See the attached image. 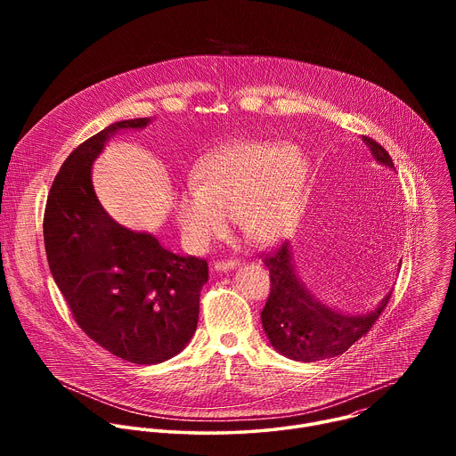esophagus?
<instances>
[{"label":"esophagus","instance_id":"34e87169","mask_svg":"<svg viewBox=\"0 0 456 456\" xmlns=\"http://www.w3.org/2000/svg\"><path fill=\"white\" fill-rule=\"evenodd\" d=\"M238 265V259L234 257H227V259H216L215 262V269L216 271H231Z\"/></svg>","mask_w":456,"mask_h":456}]
</instances>
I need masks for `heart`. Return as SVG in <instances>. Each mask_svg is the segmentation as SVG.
I'll return each instance as SVG.
<instances>
[{
  "instance_id": "heart-1",
  "label": "heart",
  "mask_w": 456,
  "mask_h": 456,
  "mask_svg": "<svg viewBox=\"0 0 456 456\" xmlns=\"http://www.w3.org/2000/svg\"><path fill=\"white\" fill-rule=\"evenodd\" d=\"M306 160L283 144L241 142L225 148L192 173L176 199V220L194 248H206L236 218L256 245L280 240L294 225L301 204Z\"/></svg>"
}]
</instances>
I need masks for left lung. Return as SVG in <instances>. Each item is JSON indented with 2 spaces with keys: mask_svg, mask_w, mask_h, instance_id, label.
Wrapping results in <instances>:
<instances>
[{
  "mask_svg": "<svg viewBox=\"0 0 456 456\" xmlns=\"http://www.w3.org/2000/svg\"><path fill=\"white\" fill-rule=\"evenodd\" d=\"M377 162L394 167L389 153L371 137H362ZM271 273V294L262 310V322L271 345L294 361L314 362L345 354L355 341L364 338L389 297L362 315H345L317 301L299 281L290 262L287 241L262 254Z\"/></svg>",
  "mask_w": 456,
  "mask_h": 456,
  "instance_id": "obj_1",
  "label": "left lung"
}]
</instances>
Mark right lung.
Returning <instances> with one entry per match:
<instances>
[{
	"instance_id": "add662e5",
	"label": "right lung",
	"mask_w": 456,
	"mask_h": 456,
	"mask_svg": "<svg viewBox=\"0 0 456 456\" xmlns=\"http://www.w3.org/2000/svg\"><path fill=\"white\" fill-rule=\"evenodd\" d=\"M150 118L110 124L61 166L45 208L50 273L79 329L110 354L157 364L176 355L197 330L208 262L178 256L148 232L126 229L101 208L92 162L118 129Z\"/></svg>"
}]
</instances>
